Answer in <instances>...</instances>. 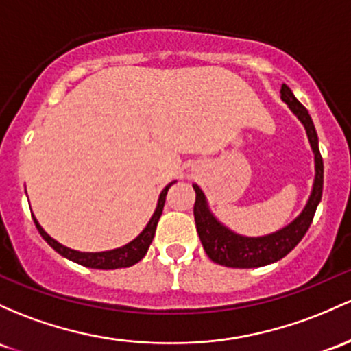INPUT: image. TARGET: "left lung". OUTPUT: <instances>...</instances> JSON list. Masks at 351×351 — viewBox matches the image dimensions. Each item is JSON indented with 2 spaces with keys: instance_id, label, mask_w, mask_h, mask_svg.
I'll return each instance as SVG.
<instances>
[{
  "instance_id": "1",
  "label": "left lung",
  "mask_w": 351,
  "mask_h": 351,
  "mask_svg": "<svg viewBox=\"0 0 351 351\" xmlns=\"http://www.w3.org/2000/svg\"><path fill=\"white\" fill-rule=\"evenodd\" d=\"M282 101L287 103L291 113L300 119L310 141L311 152L315 156V180L311 186V193L308 196L306 205L300 211L298 217L291 219L288 225L276 232L263 234V237H245V234L234 233L228 226L223 225L219 219L215 217L213 211L210 210L208 199L202 188L193 184L196 202H195V223L196 232H198L199 240H202L203 248H205L208 258L215 263L223 265L230 268H258L267 267V265L275 263L287 256L296 245L302 241L305 233L313 221L315 211H317L318 203L322 202L323 193V160L319 155L318 136L315 130L311 117L308 110L298 99L295 98L293 91L282 84Z\"/></svg>"
}]
</instances>
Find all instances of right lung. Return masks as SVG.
Listing matches in <instances>:
<instances>
[{
	"label": "right lung",
	"mask_w": 351,
	"mask_h": 351,
	"mask_svg": "<svg viewBox=\"0 0 351 351\" xmlns=\"http://www.w3.org/2000/svg\"><path fill=\"white\" fill-rule=\"evenodd\" d=\"M173 183H176V180L175 182L168 183L167 186L161 190L160 196H158L155 211H153L152 218H149V221L146 223L145 228L141 230V233L138 234L136 238H133L132 241H128L126 245L118 246V248H113V250H106V252H78V250L68 248V246L61 245L60 241H56L55 238L49 237V234L43 230V226L38 223V219L34 215H33V221L46 243L51 246L55 252L60 253L61 256L68 258V260L75 261V263L83 265V267H88V268H96V269L128 268V267H133L134 263H138V261L146 255V252H148L149 245H152L153 241V237H155L158 219H160L161 213H163L165 202H167V193Z\"/></svg>",
	"instance_id": "1"
}]
</instances>
